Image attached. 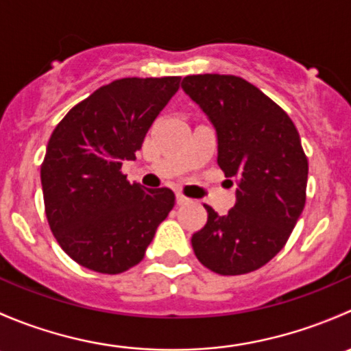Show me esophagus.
Returning a JSON list of instances; mask_svg holds the SVG:
<instances>
[{
  "mask_svg": "<svg viewBox=\"0 0 351 351\" xmlns=\"http://www.w3.org/2000/svg\"><path fill=\"white\" fill-rule=\"evenodd\" d=\"M190 202V198H186L185 195H182V193H176V204L178 205H185V204H189Z\"/></svg>",
  "mask_w": 351,
  "mask_h": 351,
  "instance_id": "esophagus-1",
  "label": "esophagus"
}]
</instances>
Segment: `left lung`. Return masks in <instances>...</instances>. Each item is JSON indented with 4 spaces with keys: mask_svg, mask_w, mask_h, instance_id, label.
Returning <instances> with one entry per match:
<instances>
[{
    "mask_svg": "<svg viewBox=\"0 0 351 351\" xmlns=\"http://www.w3.org/2000/svg\"><path fill=\"white\" fill-rule=\"evenodd\" d=\"M182 90L207 115L217 136V165L236 178V204L226 215L212 207L192 236L204 267L219 275L258 270L285 246L306 204L307 158L289 115L246 80L197 74Z\"/></svg>",
    "mask_w": 351,
    "mask_h": 351,
    "instance_id": "left-lung-1",
    "label": "left lung"
}]
</instances>
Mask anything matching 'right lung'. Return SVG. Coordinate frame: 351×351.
<instances>
[{"instance_id": "right-lung-1", "label": "right lung", "mask_w": 351, "mask_h": 351, "mask_svg": "<svg viewBox=\"0 0 351 351\" xmlns=\"http://www.w3.org/2000/svg\"><path fill=\"white\" fill-rule=\"evenodd\" d=\"M180 80L113 81L71 108L52 132L40 168L45 214L58 243L81 267L108 275L129 270L175 205L171 190L129 183L120 168L136 159Z\"/></svg>"}]
</instances>
